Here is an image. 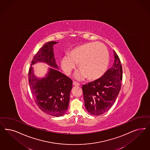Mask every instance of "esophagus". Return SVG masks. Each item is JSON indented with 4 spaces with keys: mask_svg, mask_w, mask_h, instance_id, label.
I'll list each match as a JSON object with an SVG mask.
<instances>
[{
    "mask_svg": "<svg viewBox=\"0 0 150 150\" xmlns=\"http://www.w3.org/2000/svg\"><path fill=\"white\" fill-rule=\"evenodd\" d=\"M73 85L74 86H76V87H78V86H79V83L76 82H75V81H73Z\"/></svg>",
    "mask_w": 150,
    "mask_h": 150,
    "instance_id": "esophagus-1",
    "label": "esophagus"
}]
</instances>
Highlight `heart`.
<instances>
[{
  "label": "heart",
  "instance_id": "1",
  "mask_svg": "<svg viewBox=\"0 0 150 150\" xmlns=\"http://www.w3.org/2000/svg\"><path fill=\"white\" fill-rule=\"evenodd\" d=\"M109 55L106 46L100 42L83 44L72 48L61 61V67L69 76L78 64L80 69L75 77L81 80L88 77L97 80L105 73L109 64Z\"/></svg>",
  "mask_w": 150,
  "mask_h": 150
}]
</instances>
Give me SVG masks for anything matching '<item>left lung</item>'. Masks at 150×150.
<instances>
[{
  "label": "left lung",
  "mask_w": 150,
  "mask_h": 150,
  "mask_svg": "<svg viewBox=\"0 0 150 150\" xmlns=\"http://www.w3.org/2000/svg\"><path fill=\"white\" fill-rule=\"evenodd\" d=\"M112 66L102 77L82 86L85 107L94 115L108 111L115 102L121 89L122 69L117 54L114 51Z\"/></svg>",
  "instance_id": "obj_1"
}]
</instances>
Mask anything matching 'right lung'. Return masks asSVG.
I'll return each instance as SVG.
<instances>
[{
	"mask_svg": "<svg viewBox=\"0 0 150 150\" xmlns=\"http://www.w3.org/2000/svg\"><path fill=\"white\" fill-rule=\"evenodd\" d=\"M57 42L45 44L35 55L29 71V83L35 102L45 113L51 116H63L67 110L72 81L58 71L53 52V45ZM38 62L50 67L44 78L36 77L32 66Z\"/></svg>",
	"mask_w": 150,
	"mask_h": 150,
	"instance_id": "1",
	"label": "right lung"
}]
</instances>
